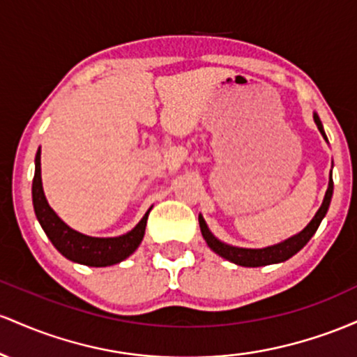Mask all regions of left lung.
I'll list each match as a JSON object with an SVG mask.
<instances>
[{
	"instance_id": "1",
	"label": "left lung",
	"mask_w": 357,
	"mask_h": 357,
	"mask_svg": "<svg viewBox=\"0 0 357 357\" xmlns=\"http://www.w3.org/2000/svg\"><path fill=\"white\" fill-rule=\"evenodd\" d=\"M314 121L317 125L320 135L324 136V139L327 142L326 131H324L322 121H320L319 114L314 113ZM332 192H334V182H332V170H331V178H329V187H327L326 197L322 200V206L320 209L315 212V215L312 218V221L303 227L298 234L291 236V238L285 239V241L273 244V246L266 248H258V250H253V248H239V246H231V244L222 243L221 239L215 238L212 234L207 222L204 221L202 215L199 214V226L200 232H202L204 239H206L207 246L214 251L215 255H219L221 258L227 259V261L234 263L238 266H246V268H256V266H266V265H276V263H283L287 259H290L291 256L297 255L300 250H302L305 244L310 241L312 236L315 234V231L319 229L320 222L326 218L327 211H329Z\"/></svg>"
}]
</instances>
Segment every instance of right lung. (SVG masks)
<instances>
[{
  "instance_id": "add662e5",
  "label": "right lung",
  "mask_w": 357,
  "mask_h": 357,
  "mask_svg": "<svg viewBox=\"0 0 357 357\" xmlns=\"http://www.w3.org/2000/svg\"><path fill=\"white\" fill-rule=\"evenodd\" d=\"M31 199H33V209L40 226L45 231L47 238L57 248L62 256L70 261L86 266H111L118 265L128 256H131L139 246L145 236L146 219L151 207L146 211L139 221L126 234L116 236V238H94V236L82 234V232L72 229L62 219L55 214L47 202L45 192L42 185V168H40V148L35 157V177L31 185Z\"/></svg>"
}]
</instances>
